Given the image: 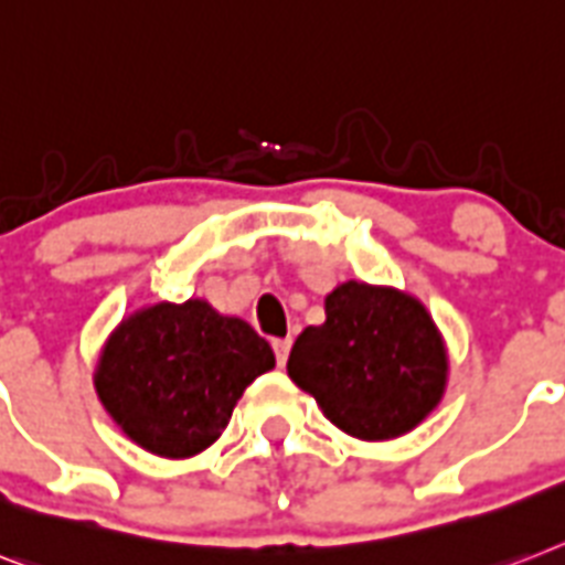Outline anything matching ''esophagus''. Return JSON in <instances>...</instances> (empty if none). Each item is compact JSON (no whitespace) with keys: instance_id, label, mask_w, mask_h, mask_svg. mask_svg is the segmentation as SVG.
<instances>
[{"instance_id":"obj_1","label":"esophagus","mask_w":565,"mask_h":565,"mask_svg":"<svg viewBox=\"0 0 565 565\" xmlns=\"http://www.w3.org/2000/svg\"><path fill=\"white\" fill-rule=\"evenodd\" d=\"M288 352H291V338H277V340H274V355H277L279 366H286Z\"/></svg>"}]
</instances>
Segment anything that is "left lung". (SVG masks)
Returning <instances> with one entry per match:
<instances>
[{"mask_svg":"<svg viewBox=\"0 0 565 565\" xmlns=\"http://www.w3.org/2000/svg\"><path fill=\"white\" fill-rule=\"evenodd\" d=\"M286 370L338 430L386 441L439 407L450 358L418 297L347 279L326 294L323 323L297 334Z\"/></svg>","mask_w":565,"mask_h":565,"instance_id":"1","label":"left lung"}]
</instances>
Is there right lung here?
I'll list each match as a JSON object with an SVG mask.
<instances>
[{
  "instance_id": "add662e5",
  "label": "right lung",
  "mask_w": 565,
  "mask_h": 565,
  "mask_svg": "<svg viewBox=\"0 0 565 565\" xmlns=\"http://www.w3.org/2000/svg\"><path fill=\"white\" fill-rule=\"evenodd\" d=\"M268 340L202 297L149 302L106 338L95 366L104 409L147 454L190 459L222 436L236 401L274 370Z\"/></svg>"
}]
</instances>
